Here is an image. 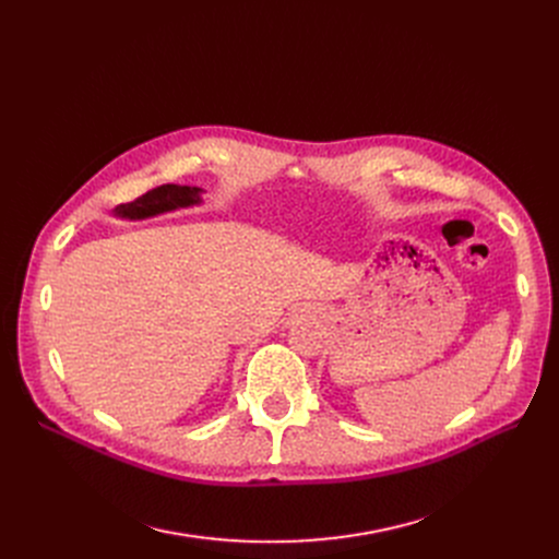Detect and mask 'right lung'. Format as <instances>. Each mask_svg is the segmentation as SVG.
Returning <instances> with one entry per match:
<instances>
[{
	"mask_svg": "<svg viewBox=\"0 0 559 559\" xmlns=\"http://www.w3.org/2000/svg\"><path fill=\"white\" fill-rule=\"evenodd\" d=\"M201 203V190L190 188V186H160L154 188L146 194L138 197L131 203H122L115 209V215L129 217V219H144V217H154L160 213H169L176 209H188V205Z\"/></svg>",
	"mask_w": 559,
	"mask_h": 559,
	"instance_id": "1",
	"label": "right lung"
}]
</instances>
